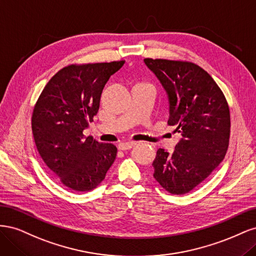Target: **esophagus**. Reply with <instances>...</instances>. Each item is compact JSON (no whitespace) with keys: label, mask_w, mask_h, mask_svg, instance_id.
<instances>
[{"label":"esophagus","mask_w":256,"mask_h":256,"mask_svg":"<svg viewBox=\"0 0 256 256\" xmlns=\"http://www.w3.org/2000/svg\"><path fill=\"white\" fill-rule=\"evenodd\" d=\"M136 145V142H125V143H120L118 145V148L120 150H130L131 147Z\"/></svg>","instance_id":"34e87169"}]
</instances>
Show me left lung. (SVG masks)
<instances>
[{
  "instance_id": "1",
  "label": "left lung",
  "mask_w": 256,
  "mask_h": 256,
  "mask_svg": "<svg viewBox=\"0 0 256 256\" xmlns=\"http://www.w3.org/2000/svg\"><path fill=\"white\" fill-rule=\"evenodd\" d=\"M166 92L170 126L180 134L175 150H157L154 178L171 194L194 189L219 166L228 147L230 118L226 97L203 68L190 62L145 58Z\"/></svg>"
}]
</instances>
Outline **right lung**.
<instances>
[{
	"label": "right lung",
	"instance_id": "1",
	"mask_svg": "<svg viewBox=\"0 0 256 256\" xmlns=\"http://www.w3.org/2000/svg\"><path fill=\"white\" fill-rule=\"evenodd\" d=\"M124 64L120 60L64 67L50 79L34 106L32 130L37 150L69 189H95L116 158L113 144L85 138L83 130L99 110L106 83Z\"/></svg>",
	"mask_w": 256,
	"mask_h": 256
}]
</instances>
